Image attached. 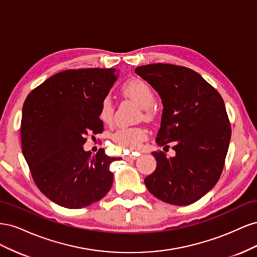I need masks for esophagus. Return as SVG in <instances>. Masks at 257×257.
I'll return each mask as SVG.
<instances>
[{"label": "esophagus", "mask_w": 257, "mask_h": 257, "mask_svg": "<svg viewBox=\"0 0 257 257\" xmlns=\"http://www.w3.org/2000/svg\"><path fill=\"white\" fill-rule=\"evenodd\" d=\"M137 159V155L135 154H130V155H124V160L125 161H133Z\"/></svg>", "instance_id": "1"}]
</instances>
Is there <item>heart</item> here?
Masks as SVG:
<instances>
[{
	"mask_svg": "<svg viewBox=\"0 0 257 257\" xmlns=\"http://www.w3.org/2000/svg\"><path fill=\"white\" fill-rule=\"evenodd\" d=\"M123 92L145 108L146 114L152 113L151 108L155 103V93L149 84L141 79H133L124 84ZM98 116L105 124L113 120V105L109 97H105L99 106ZM112 141L121 149H136L147 138V132L141 127H120L112 134Z\"/></svg>",
	"mask_w": 257,
	"mask_h": 257,
	"instance_id": "b5f03b06",
	"label": "heart"
}]
</instances>
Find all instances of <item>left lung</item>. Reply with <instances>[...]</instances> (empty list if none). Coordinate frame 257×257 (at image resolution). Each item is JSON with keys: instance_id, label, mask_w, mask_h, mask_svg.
Returning <instances> with one entry per match:
<instances>
[{"instance_id": "8db88e82", "label": "left lung", "mask_w": 257, "mask_h": 257, "mask_svg": "<svg viewBox=\"0 0 257 257\" xmlns=\"http://www.w3.org/2000/svg\"><path fill=\"white\" fill-rule=\"evenodd\" d=\"M135 72L159 93L163 103L155 142L176 151L152 152L158 164L146 177L153 195L176 206L195 203L220 179L231 127L220 93L193 69L173 64L138 66Z\"/></svg>"}]
</instances>
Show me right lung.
Returning a JSON list of instances; mask_svg holds the SVG:
<instances>
[{"mask_svg":"<svg viewBox=\"0 0 257 257\" xmlns=\"http://www.w3.org/2000/svg\"><path fill=\"white\" fill-rule=\"evenodd\" d=\"M114 68L67 69L51 76L26 98L21 145L37 188L68 209L87 207L109 192L113 174L104 149L83 150L90 134L102 133V100L118 78Z\"/></svg>","mask_w":257,"mask_h":257,"instance_id":"right-lung-1","label":"right lung"}]
</instances>
